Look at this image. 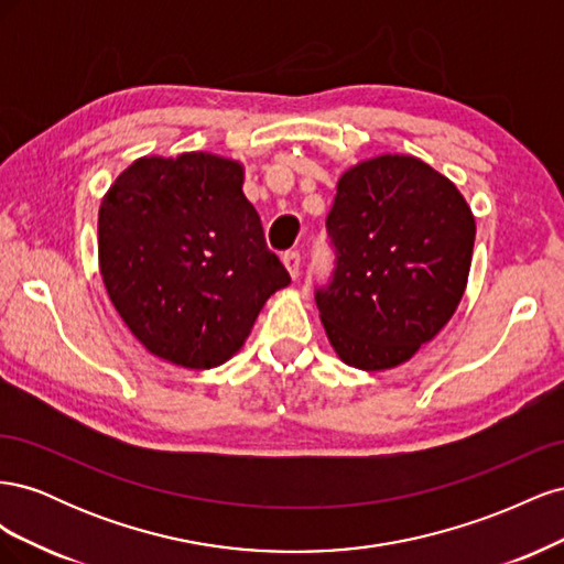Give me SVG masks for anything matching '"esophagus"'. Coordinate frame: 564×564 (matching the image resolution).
Here are the masks:
<instances>
[{"instance_id":"obj_1","label":"esophagus","mask_w":564,"mask_h":564,"mask_svg":"<svg viewBox=\"0 0 564 564\" xmlns=\"http://www.w3.org/2000/svg\"><path fill=\"white\" fill-rule=\"evenodd\" d=\"M282 263H284V268L289 270V275H292V278L296 280L299 272H301V253H299V251H286V253L282 256Z\"/></svg>"}]
</instances>
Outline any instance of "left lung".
Segmentation results:
<instances>
[{
	"label": "left lung",
	"instance_id": "obj_1",
	"mask_svg": "<svg viewBox=\"0 0 564 564\" xmlns=\"http://www.w3.org/2000/svg\"><path fill=\"white\" fill-rule=\"evenodd\" d=\"M327 232L332 282L319 319L348 367L383 371L419 352L464 299L475 216L458 187L412 155H379L338 178Z\"/></svg>",
	"mask_w": 564,
	"mask_h": 564
}]
</instances>
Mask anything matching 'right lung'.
<instances>
[{"instance_id": "1", "label": "right lung", "mask_w": 564, "mask_h": 564, "mask_svg": "<svg viewBox=\"0 0 564 564\" xmlns=\"http://www.w3.org/2000/svg\"><path fill=\"white\" fill-rule=\"evenodd\" d=\"M242 183L245 166L212 152L150 155L100 202V278L129 332L160 360L228 362L265 301L292 282Z\"/></svg>"}]
</instances>
